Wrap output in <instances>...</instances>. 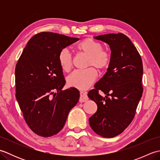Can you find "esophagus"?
<instances>
[{"mask_svg": "<svg viewBox=\"0 0 160 160\" xmlns=\"http://www.w3.org/2000/svg\"><path fill=\"white\" fill-rule=\"evenodd\" d=\"M80 102H84L89 99V98L87 96V93L84 92V91H80Z\"/></svg>", "mask_w": 160, "mask_h": 160, "instance_id": "34e87169", "label": "esophagus"}]
</instances>
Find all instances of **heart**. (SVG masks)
<instances>
[{"label":"heart","mask_w":160,"mask_h":160,"mask_svg":"<svg viewBox=\"0 0 160 160\" xmlns=\"http://www.w3.org/2000/svg\"><path fill=\"white\" fill-rule=\"evenodd\" d=\"M80 52L88 56L87 66H94L100 71L107 69L110 66L112 54L109 50L103 48L102 45L91 38L82 40L77 45ZM58 62L63 71H69L73 66V57L69 48L64 47L58 54ZM98 72L93 67L82 70H76L67 78L69 85L79 89H87L95 82Z\"/></svg>","instance_id":"heart-1"}]
</instances>
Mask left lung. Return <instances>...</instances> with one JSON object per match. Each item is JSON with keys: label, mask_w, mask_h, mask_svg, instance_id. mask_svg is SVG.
<instances>
[{"label": "left lung", "mask_w": 160, "mask_h": 160, "mask_svg": "<svg viewBox=\"0 0 160 160\" xmlns=\"http://www.w3.org/2000/svg\"><path fill=\"white\" fill-rule=\"evenodd\" d=\"M95 38L109 45L112 60L107 72L88 93L98 106L89 121L95 132L111 138L122 133L133 120L143 93V65L136 47L123 33ZM101 91L106 95L105 98L99 94Z\"/></svg>", "instance_id": "8db88e82"}]
</instances>
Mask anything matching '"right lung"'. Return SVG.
<instances>
[{
	"label": "right lung",
	"instance_id": "1",
	"mask_svg": "<svg viewBox=\"0 0 160 160\" xmlns=\"http://www.w3.org/2000/svg\"><path fill=\"white\" fill-rule=\"evenodd\" d=\"M78 40L38 33L29 40L16 64V98L26 123L40 136L51 137L62 130L79 100L76 88L62 90L65 79L58 59L61 49Z\"/></svg>",
	"mask_w": 160,
	"mask_h": 160
}]
</instances>
